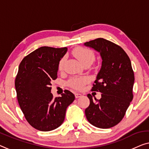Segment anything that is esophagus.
I'll return each mask as SVG.
<instances>
[{
  "instance_id": "34e87169",
  "label": "esophagus",
  "mask_w": 149,
  "mask_h": 149,
  "mask_svg": "<svg viewBox=\"0 0 149 149\" xmlns=\"http://www.w3.org/2000/svg\"><path fill=\"white\" fill-rule=\"evenodd\" d=\"M74 95L76 98H79V97H80L82 96V95L81 93H76L74 94Z\"/></svg>"
}]
</instances>
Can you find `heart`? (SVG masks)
<instances>
[{"mask_svg": "<svg viewBox=\"0 0 149 149\" xmlns=\"http://www.w3.org/2000/svg\"><path fill=\"white\" fill-rule=\"evenodd\" d=\"M72 54L76 58L79 60L82 65L85 64H91L93 62L95 58L94 53L89 49L79 47L73 49L72 52ZM64 58H62L59 62L58 68L61 70L63 68ZM87 82V79L85 77H74L71 79L69 81V85L71 87L76 89H81L83 87L85 84Z\"/></svg>", "mask_w": 149, "mask_h": 149, "instance_id": "obj_1", "label": "heart"}]
</instances>
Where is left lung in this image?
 Segmentation results:
<instances>
[{
  "label": "left lung",
  "instance_id": "obj_1",
  "mask_svg": "<svg viewBox=\"0 0 149 149\" xmlns=\"http://www.w3.org/2000/svg\"><path fill=\"white\" fill-rule=\"evenodd\" d=\"M84 45L100 53L102 60L92 88L102 93L101 97L93 100L87 95L90 104L85 111L86 118L97 128H111L122 120L133 99L134 75L130 60L121 47L103 38Z\"/></svg>",
  "mask_w": 149,
  "mask_h": 149
}]
</instances>
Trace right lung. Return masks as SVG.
Instances as JSON below:
<instances>
[{
  "mask_svg": "<svg viewBox=\"0 0 149 149\" xmlns=\"http://www.w3.org/2000/svg\"><path fill=\"white\" fill-rule=\"evenodd\" d=\"M67 50L66 47H40L19 64L15 83L17 100L25 119L38 130L58 128L65 118L66 108L75 99L68 90L56 98L51 93V81L57 79L59 62Z\"/></svg>",
  "mask_w": 149,
  "mask_h": 149,
  "instance_id": "add662e5",
  "label": "right lung"
}]
</instances>
